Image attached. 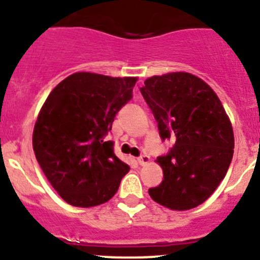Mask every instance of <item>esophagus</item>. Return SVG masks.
<instances>
[{
	"instance_id": "1",
	"label": "esophagus",
	"mask_w": 260,
	"mask_h": 260,
	"mask_svg": "<svg viewBox=\"0 0 260 260\" xmlns=\"http://www.w3.org/2000/svg\"><path fill=\"white\" fill-rule=\"evenodd\" d=\"M150 162V156L148 155H142L138 157V164L140 165H146V164Z\"/></svg>"
}]
</instances>
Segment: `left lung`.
<instances>
[{"label": "left lung", "instance_id": "1", "mask_svg": "<svg viewBox=\"0 0 260 260\" xmlns=\"http://www.w3.org/2000/svg\"><path fill=\"white\" fill-rule=\"evenodd\" d=\"M162 140L175 142L157 157L164 180L148 189L155 202L174 211L202 205L216 190L234 155L230 118L216 92L188 72L148 77L141 87Z\"/></svg>", "mask_w": 260, "mask_h": 260}]
</instances>
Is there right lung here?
<instances>
[{
    "label": "right lung",
    "instance_id": "obj_1",
    "mask_svg": "<svg viewBox=\"0 0 260 260\" xmlns=\"http://www.w3.org/2000/svg\"><path fill=\"white\" fill-rule=\"evenodd\" d=\"M137 77L76 72L43 104L32 132L35 157L60 198L89 208L113 198L129 166L115 156L105 135L133 95Z\"/></svg>",
    "mask_w": 260,
    "mask_h": 260
}]
</instances>
